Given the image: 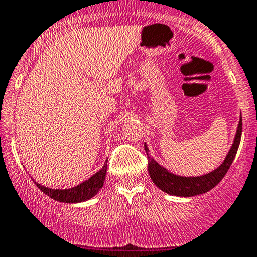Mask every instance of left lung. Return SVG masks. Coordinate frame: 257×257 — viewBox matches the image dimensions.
I'll use <instances>...</instances> for the list:
<instances>
[{"label":"left lung","mask_w":257,"mask_h":257,"mask_svg":"<svg viewBox=\"0 0 257 257\" xmlns=\"http://www.w3.org/2000/svg\"><path fill=\"white\" fill-rule=\"evenodd\" d=\"M241 129H242V119L240 117L239 124H237L236 134L234 138V143L226 155L225 160L221 163L219 167L213 170L212 172H208L206 175L196 177H186L178 176V175L172 174L169 170L161 166L160 164L156 163L151 156H149V149L148 145L144 144L145 151L148 155V171L153 180V182L160 188L164 192L172 194V196L178 197H193L197 194L206 193L214 188L218 183L220 182L221 178L225 176L229 167L234 161L236 155L237 148H239L240 139H241Z\"/></svg>","instance_id":"8db88e82"}]
</instances>
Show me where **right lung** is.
<instances>
[{
  "label": "right lung",
  "instance_id": "obj_1",
  "mask_svg": "<svg viewBox=\"0 0 257 257\" xmlns=\"http://www.w3.org/2000/svg\"><path fill=\"white\" fill-rule=\"evenodd\" d=\"M107 174V164L103 165L98 172L91 176L85 182L80 183V185L75 186L72 188H65V190H55V188H49L42 186L40 183H37V187L39 188L42 192L50 197V198L55 199V201L63 202V203H80V202H85L87 199L92 198L99 192L104 183V178Z\"/></svg>",
  "mask_w": 257,
  "mask_h": 257
}]
</instances>
